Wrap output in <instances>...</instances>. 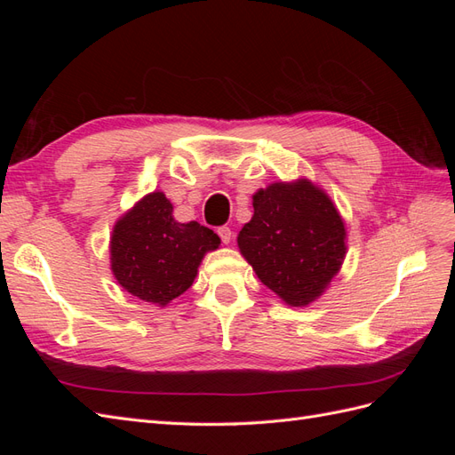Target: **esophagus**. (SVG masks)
I'll list each match as a JSON object with an SVG mask.
<instances>
[{"label":"esophagus","mask_w":455,"mask_h":455,"mask_svg":"<svg viewBox=\"0 0 455 455\" xmlns=\"http://www.w3.org/2000/svg\"><path fill=\"white\" fill-rule=\"evenodd\" d=\"M218 235H220V239H222L224 244H228L231 241V229L228 226L218 228Z\"/></svg>","instance_id":"1"}]
</instances>
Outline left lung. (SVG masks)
I'll use <instances>...</instances> for the list:
<instances>
[{"label":"left lung","mask_w":455,"mask_h":455,"mask_svg":"<svg viewBox=\"0 0 455 455\" xmlns=\"http://www.w3.org/2000/svg\"><path fill=\"white\" fill-rule=\"evenodd\" d=\"M252 204L254 216L237 237L241 254L288 306L311 304L346 256V228L336 206L307 180L271 184Z\"/></svg>","instance_id":"obj_1"}]
</instances>
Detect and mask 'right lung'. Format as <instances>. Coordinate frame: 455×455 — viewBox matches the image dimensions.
I'll list each match as a JSON object with an SVG mask.
<instances>
[{
  "instance_id": "obj_1",
  "label": "right lung",
  "mask_w": 455,
  "mask_h": 455,
  "mask_svg": "<svg viewBox=\"0 0 455 455\" xmlns=\"http://www.w3.org/2000/svg\"><path fill=\"white\" fill-rule=\"evenodd\" d=\"M220 237L197 222L180 224L161 191L146 196L112 233V271L132 296L167 306L194 283L203 256Z\"/></svg>"
}]
</instances>
